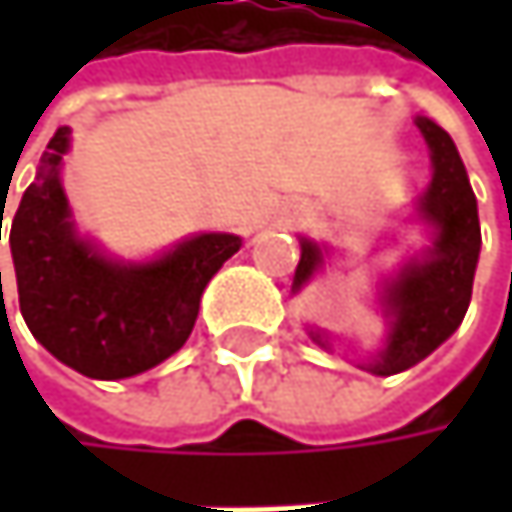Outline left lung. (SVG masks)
Segmentation results:
<instances>
[{"label":"left lung","mask_w":512,"mask_h":512,"mask_svg":"<svg viewBox=\"0 0 512 512\" xmlns=\"http://www.w3.org/2000/svg\"><path fill=\"white\" fill-rule=\"evenodd\" d=\"M415 124L430 145L433 159V180L418 198V216L433 228V243L424 257H412L394 278L382 284L379 305L388 317V338L379 356L361 364L376 376L415 367L460 329L480 257L477 198L457 145L436 121L415 118ZM299 246L302 257L293 275V293H299L323 269V249L317 243L302 237ZM308 335L323 350H332L323 329H311Z\"/></svg>","instance_id":"obj_1"}]
</instances>
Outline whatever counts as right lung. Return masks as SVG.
I'll return each mask as SVG.
<instances>
[{
	"instance_id": "1",
	"label": "right lung",
	"mask_w": 512,
	"mask_h": 512,
	"mask_svg": "<svg viewBox=\"0 0 512 512\" xmlns=\"http://www.w3.org/2000/svg\"><path fill=\"white\" fill-rule=\"evenodd\" d=\"M67 148L70 130L58 127L11 219L20 311L29 332L82 376H136L186 344L207 281L243 240L195 234L148 263L106 257L73 228L58 177Z\"/></svg>"
}]
</instances>
